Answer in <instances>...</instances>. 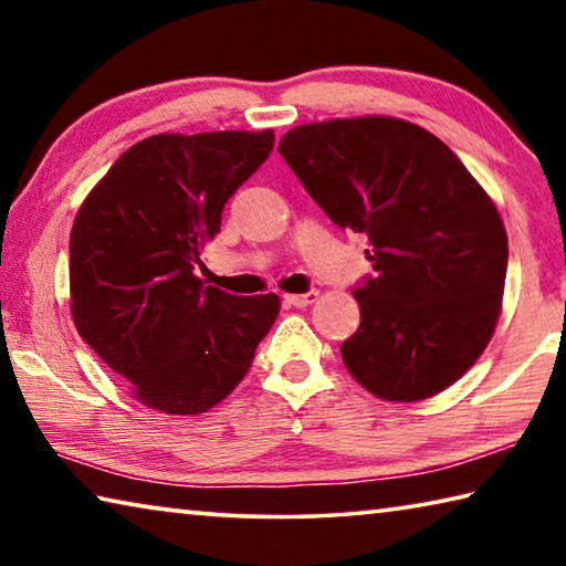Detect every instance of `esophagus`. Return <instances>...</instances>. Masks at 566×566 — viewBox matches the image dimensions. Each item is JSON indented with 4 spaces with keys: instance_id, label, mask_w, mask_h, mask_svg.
I'll return each mask as SVG.
<instances>
[{
    "instance_id": "obj_1",
    "label": "esophagus",
    "mask_w": 566,
    "mask_h": 566,
    "mask_svg": "<svg viewBox=\"0 0 566 566\" xmlns=\"http://www.w3.org/2000/svg\"><path fill=\"white\" fill-rule=\"evenodd\" d=\"M319 292H306V294H284V302L290 306H310L312 302H317Z\"/></svg>"
}]
</instances>
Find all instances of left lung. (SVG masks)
<instances>
[{
  "instance_id": "8db88e82",
  "label": "left lung",
  "mask_w": 566,
  "mask_h": 566,
  "mask_svg": "<svg viewBox=\"0 0 566 566\" xmlns=\"http://www.w3.org/2000/svg\"><path fill=\"white\" fill-rule=\"evenodd\" d=\"M280 155L324 214L367 234L375 276L354 290L349 375L385 401H421L469 371L502 312L506 229L442 139L399 117L300 124Z\"/></svg>"
}]
</instances>
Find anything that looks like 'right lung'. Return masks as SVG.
I'll return each instance as SVG.
<instances>
[{
  "mask_svg": "<svg viewBox=\"0 0 566 566\" xmlns=\"http://www.w3.org/2000/svg\"><path fill=\"white\" fill-rule=\"evenodd\" d=\"M272 147V129L155 134L114 161L74 217V327L149 409L187 417L219 405L280 317L276 294L232 296L197 274L229 197Z\"/></svg>",
  "mask_w": 566,
  "mask_h": 566,
  "instance_id": "add662e5",
  "label": "right lung"
}]
</instances>
